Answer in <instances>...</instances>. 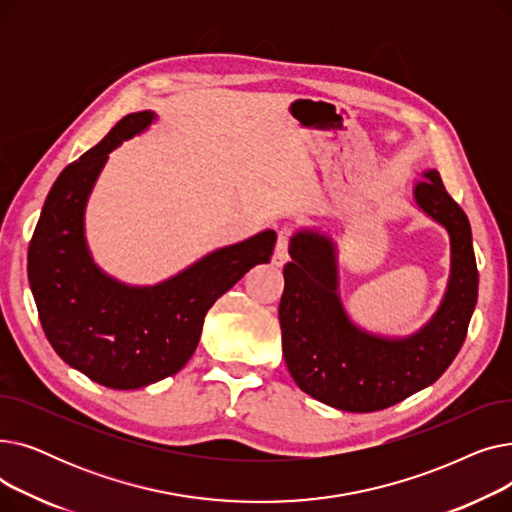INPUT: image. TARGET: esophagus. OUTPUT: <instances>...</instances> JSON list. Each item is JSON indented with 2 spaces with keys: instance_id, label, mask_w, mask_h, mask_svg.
Masks as SVG:
<instances>
[{
  "instance_id": "34e87169",
  "label": "esophagus",
  "mask_w": 512,
  "mask_h": 512,
  "mask_svg": "<svg viewBox=\"0 0 512 512\" xmlns=\"http://www.w3.org/2000/svg\"><path fill=\"white\" fill-rule=\"evenodd\" d=\"M288 238H290V230H280L278 232V240H276V249L272 255V263L282 267L288 261Z\"/></svg>"
}]
</instances>
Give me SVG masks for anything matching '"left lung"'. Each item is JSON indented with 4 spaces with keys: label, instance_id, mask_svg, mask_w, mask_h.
Segmentation results:
<instances>
[{
    "label": "left lung",
    "instance_id": "obj_1",
    "mask_svg": "<svg viewBox=\"0 0 512 512\" xmlns=\"http://www.w3.org/2000/svg\"><path fill=\"white\" fill-rule=\"evenodd\" d=\"M413 186L415 205L450 238V276L438 311L409 336L359 328L338 290L336 242L317 228L292 234L280 299L282 353L297 386L340 411L388 409L432 386L454 361L477 303V265L465 211L436 170Z\"/></svg>",
    "mask_w": 512,
    "mask_h": 512
}]
</instances>
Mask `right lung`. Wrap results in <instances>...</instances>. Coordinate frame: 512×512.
<instances>
[{
    "instance_id": "1",
    "label": "right lung",
    "mask_w": 512,
    "mask_h": 512,
    "mask_svg": "<svg viewBox=\"0 0 512 512\" xmlns=\"http://www.w3.org/2000/svg\"><path fill=\"white\" fill-rule=\"evenodd\" d=\"M155 118L151 110L124 116L58 176L29 245V282L53 351L114 390L178 373L195 353L211 305L251 267L270 261L276 245V232L263 230L153 286H130L101 270L85 236L89 197L110 153Z\"/></svg>"
}]
</instances>
